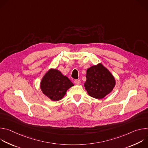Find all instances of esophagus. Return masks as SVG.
Listing matches in <instances>:
<instances>
[{
	"mask_svg": "<svg viewBox=\"0 0 148 148\" xmlns=\"http://www.w3.org/2000/svg\"><path fill=\"white\" fill-rule=\"evenodd\" d=\"M74 83L76 84V85H79V84H81V81L79 79H75Z\"/></svg>",
	"mask_w": 148,
	"mask_h": 148,
	"instance_id": "34e87169",
	"label": "esophagus"
}]
</instances>
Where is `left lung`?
Returning <instances> with one entry per match:
<instances>
[{
  "label": "left lung",
  "mask_w": 148,
  "mask_h": 148,
  "mask_svg": "<svg viewBox=\"0 0 148 148\" xmlns=\"http://www.w3.org/2000/svg\"><path fill=\"white\" fill-rule=\"evenodd\" d=\"M84 87L88 95L96 99H102L114 88L116 81L111 72L101 63L87 70Z\"/></svg>",
  "instance_id": "left-lung-1"
}]
</instances>
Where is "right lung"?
Listing matches in <instances>:
<instances>
[{"label": "right lung", "mask_w": 148, "mask_h": 148, "mask_svg": "<svg viewBox=\"0 0 148 148\" xmlns=\"http://www.w3.org/2000/svg\"><path fill=\"white\" fill-rule=\"evenodd\" d=\"M74 86L67 77L56 69H50L42 78L40 87L46 96L53 101L61 99L67 91Z\"/></svg>", "instance_id": "right-lung-1"}]
</instances>
